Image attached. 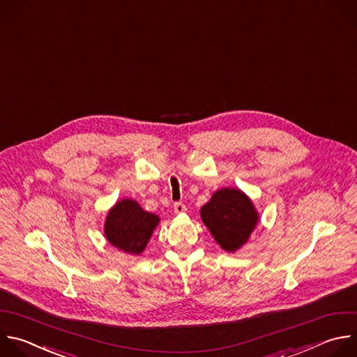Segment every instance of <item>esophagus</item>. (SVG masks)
<instances>
[{
	"label": "esophagus",
	"mask_w": 357,
	"mask_h": 357,
	"mask_svg": "<svg viewBox=\"0 0 357 357\" xmlns=\"http://www.w3.org/2000/svg\"><path fill=\"white\" fill-rule=\"evenodd\" d=\"M174 210H175L176 214H182V213L186 211V206H185L182 202H176V203L174 204Z\"/></svg>",
	"instance_id": "34e87169"
}]
</instances>
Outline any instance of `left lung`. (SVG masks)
<instances>
[{"mask_svg":"<svg viewBox=\"0 0 357 357\" xmlns=\"http://www.w3.org/2000/svg\"><path fill=\"white\" fill-rule=\"evenodd\" d=\"M200 217L217 244L227 252L240 250L259 220L251 199L235 188L217 190L202 207Z\"/></svg>","mask_w":357,"mask_h":357,"instance_id":"obj_1","label":"left lung"}]
</instances>
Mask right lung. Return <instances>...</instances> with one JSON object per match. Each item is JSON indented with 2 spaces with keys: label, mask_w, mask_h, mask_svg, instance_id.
I'll return each instance as SVG.
<instances>
[{
  "label": "right lung",
  "mask_w": 357,
  "mask_h": 357,
  "mask_svg": "<svg viewBox=\"0 0 357 357\" xmlns=\"http://www.w3.org/2000/svg\"><path fill=\"white\" fill-rule=\"evenodd\" d=\"M158 222L160 217L143 210L136 200L123 199L109 210L105 236L114 248L130 255H140Z\"/></svg>",
  "instance_id": "1"
}]
</instances>
